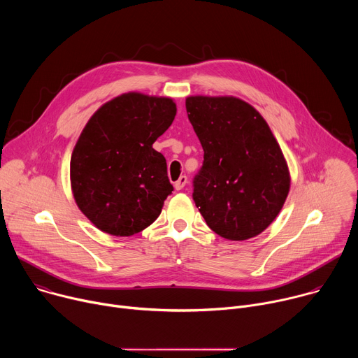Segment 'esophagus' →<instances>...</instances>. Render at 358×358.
<instances>
[{"mask_svg":"<svg viewBox=\"0 0 358 358\" xmlns=\"http://www.w3.org/2000/svg\"><path fill=\"white\" fill-rule=\"evenodd\" d=\"M185 184H187V177H185V176H181V177L174 182V188H176L177 191H180V189H182V188L185 187Z\"/></svg>","mask_w":358,"mask_h":358,"instance_id":"obj_1","label":"esophagus"}]
</instances>
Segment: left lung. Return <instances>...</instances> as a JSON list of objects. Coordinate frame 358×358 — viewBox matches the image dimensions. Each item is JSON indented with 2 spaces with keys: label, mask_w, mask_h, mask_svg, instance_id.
Returning <instances> with one entry per match:
<instances>
[{
  "label": "left lung",
  "mask_w": 358,
  "mask_h": 358,
  "mask_svg": "<svg viewBox=\"0 0 358 358\" xmlns=\"http://www.w3.org/2000/svg\"><path fill=\"white\" fill-rule=\"evenodd\" d=\"M203 163L192 198L207 225L229 241L264 232L290 189L287 163L261 113L234 96H188Z\"/></svg>",
  "instance_id": "1"
}]
</instances>
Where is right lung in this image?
<instances>
[{
    "label": "right lung",
    "instance_id": "1",
    "mask_svg": "<svg viewBox=\"0 0 358 358\" xmlns=\"http://www.w3.org/2000/svg\"><path fill=\"white\" fill-rule=\"evenodd\" d=\"M171 97L123 93L100 106L71 157L76 206L101 232L131 236L157 220L173 185L155 143L173 123Z\"/></svg>",
    "mask_w": 358,
    "mask_h": 358
}]
</instances>
